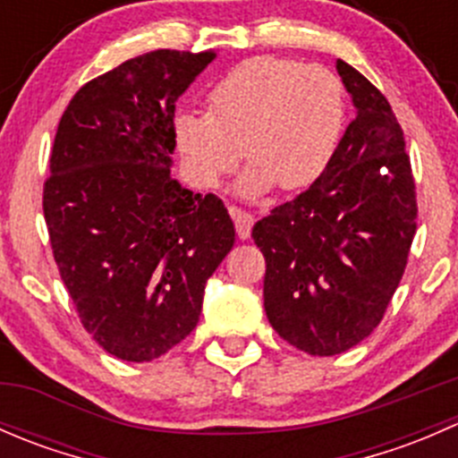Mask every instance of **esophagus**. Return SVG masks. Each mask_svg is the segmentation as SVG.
Here are the masks:
<instances>
[{"label":"esophagus","mask_w":458,"mask_h":458,"mask_svg":"<svg viewBox=\"0 0 458 458\" xmlns=\"http://www.w3.org/2000/svg\"><path fill=\"white\" fill-rule=\"evenodd\" d=\"M230 216H233L239 239H250L252 225H255V216H252L250 212L242 210V208H230Z\"/></svg>","instance_id":"1"}]
</instances>
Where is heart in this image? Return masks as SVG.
Listing matches in <instances>:
<instances>
[{"label":"heart","instance_id":"obj_1","mask_svg":"<svg viewBox=\"0 0 458 458\" xmlns=\"http://www.w3.org/2000/svg\"><path fill=\"white\" fill-rule=\"evenodd\" d=\"M345 119V90L332 71L252 57L212 88L208 114L174 119V143L186 174L203 191L219 188L246 152L250 165L237 192L252 199L279 183L284 191L312 186L335 161Z\"/></svg>","mask_w":458,"mask_h":458}]
</instances>
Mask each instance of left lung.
<instances>
[{
	"label": "left lung",
	"mask_w": 458,
	"mask_h": 458,
	"mask_svg": "<svg viewBox=\"0 0 458 458\" xmlns=\"http://www.w3.org/2000/svg\"><path fill=\"white\" fill-rule=\"evenodd\" d=\"M357 110L330 168L257 221L263 308L281 339L315 357L361 344L381 323L417 233L405 140L386 97L344 59Z\"/></svg>",
	"instance_id": "1"
}]
</instances>
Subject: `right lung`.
Wrapping results in <instances>:
<instances>
[{
    "instance_id": "obj_1",
    "label": "right lung",
    "mask_w": 458,
    "mask_h": 458,
    "mask_svg": "<svg viewBox=\"0 0 458 458\" xmlns=\"http://www.w3.org/2000/svg\"><path fill=\"white\" fill-rule=\"evenodd\" d=\"M215 50H152L88 81L64 110L44 216L88 335L143 363L199 321L212 272L234 246L224 201L173 179L174 104Z\"/></svg>"
}]
</instances>
